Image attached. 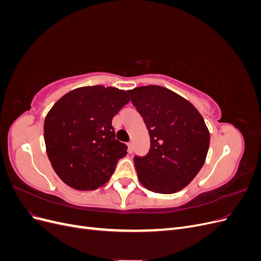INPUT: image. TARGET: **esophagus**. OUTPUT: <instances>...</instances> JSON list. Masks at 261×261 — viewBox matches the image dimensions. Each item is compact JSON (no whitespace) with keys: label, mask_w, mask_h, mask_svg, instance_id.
Returning <instances> with one entry per match:
<instances>
[{"label":"esophagus","mask_w":261,"mask_h":261,"mask_svg":"<svg viewBox=\"0 0 261 261\" xmlns=\"http://www.w3.org/2000/svg\"><path fill=\"white\" fill-rule=\"evenodd\" d=\"M127 147H128V153H132L133 152V145H132V143H128Z\"/></svg>","instance_id":"esophagus-1"}]
</instances>
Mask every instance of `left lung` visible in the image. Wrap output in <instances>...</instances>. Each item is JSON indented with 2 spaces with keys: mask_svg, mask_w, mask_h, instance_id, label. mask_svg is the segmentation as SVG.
<instances>
[{
  "mask_svg": "<svg viewBox=\"0 0 261 261\" xmlns=\"http://www.w3.org/2000/svg\"><path fill=\"white\" fill-rule=\"evenodd\" d=\"M127 92L150 137L149 152L134 156L139 181L153 193L180 191L206 160L210 134L202 116L191 102L161 86Z\"/></svg>",
  "mask_w": 261,
  "mask_h": 261,
  "instance_id": "1",
  "label": "left lung"
}]
</instances>
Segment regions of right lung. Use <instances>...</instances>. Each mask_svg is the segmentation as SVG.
<instances>
[{
  "instance_id": "add662e5",
  "label": "right lung",
  "mask_w": 261,
  "mask_h": 261,
  "mask_svg": "<svg viewBox=\"0 0 261 261\" xmlns=\"http://www.w3.org/2000/svg\"><path fill=\"white\" fill-rule=\"evenodd\" d=\"M126 91L88 86L66 93L46 114V153L58 176L78 191H94L111 177L127 146L115 139L112 118L129 102Z\"/></svg>"
}]
</instances>
